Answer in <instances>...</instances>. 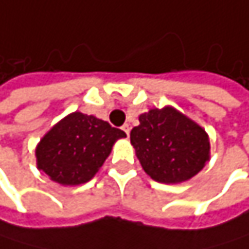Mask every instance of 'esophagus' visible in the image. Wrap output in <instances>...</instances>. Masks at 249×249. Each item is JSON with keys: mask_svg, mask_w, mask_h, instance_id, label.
I'll return each mask as SVG.
<instances>
[{"mask_svg": "<svg viewBox=\"0 0 249 249\" xmlns=\"http://www.w3.org/2000/svg\"><path fill=\"white\" fill-rule=\"evenodd\" d=\"M122 130L125 131V134H127V136H130V130H131V128H130V125H128V124H125V125L122 127Z\"/></svg>", "mask_w": 249, "mask_h": 249, "instance_id": "34e87169", "label": "esophagus"}]
</instances>
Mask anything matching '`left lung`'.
I'll return each instance as SVG.
<instances>
[{
	"mask_svg": "<svg viewBox=\"0 0 249 249\" xmlns=\"http://www.w3.org/2000/svg\"><path fill=\"white\" fill-rule=\"evenodd\" d=\"M130 139L143 170L159 183H181L196 176L210 159L205 130L173 107L139 116Z\"/></svg>",
	"mask_w": 249,
	"mask_h": 249,
	"instance_id": "8db88e82",
	"label": "left lung"
}]
</instances>
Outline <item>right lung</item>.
I'll return each instance as SVG.
<instances>
[{
	"label": "right lung",
	"mask_w": 249,
	"mask_h": 249,
	"mask_svg": "<svg viewBox=\"0 0 249 249\" xmlns=\"http://www.w3.org/2000/svg\"><path fill=\"white\" fill-rule=\"evenodd\" d=\"M127 134L93 115L73 112L56 124L36 147L38 168L53 181L73 186L91 180L113 143Z\"/></svg>",
	"instance_id": "right-lung-1"
}]
</instances>
